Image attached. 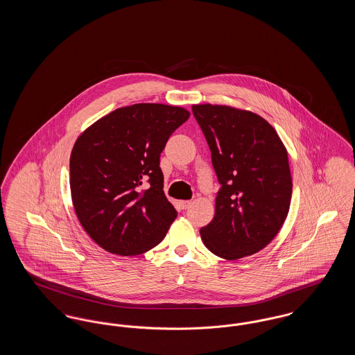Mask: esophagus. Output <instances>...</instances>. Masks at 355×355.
<instances>
[{
  "instance_id": "obj_1",
  "label": "esophagus",
  "mask_w": 355,
  "mask_h": 355,
  "mask_svg": "<svg viewBox=\"0 0 355 355\" xmlns=\"http://www.w3.org/2000/svg\"><path fill=\"white\" fill-rule=\"evenodd\" d=\"M190 206H191V201H189V200H185V201H180V207H181L182 210L189 209Z\"/></svg>"
}]
</instances>
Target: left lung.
<instances>
[{
  "label": "left lung",
  "mask_w": 355,
  "mask_h": 355,
  "mask_svg": "<svg viewBox=\"0 0 355 355\" xmlns=\"http://www.w3.org/2000/svg\"><path fill=\"white\" fill-rule=\"evenodd\" d=\"M211 152L220 189L213 220L200 230L205 246L234 261L252 255L286 220L293 182L287 152L266 119L222 105H193Z\"/></svg>",
  "instance_id": "8db88e82"
}]
</instances>
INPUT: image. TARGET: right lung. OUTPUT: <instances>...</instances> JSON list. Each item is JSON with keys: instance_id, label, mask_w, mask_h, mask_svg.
Instances as JSON below:
<instances>
[{"instance_id": "add662e5", "label": "right lung", "mask_w": 355, "mask_h": 355, "mask_svg": "<svg viewBox=\"0 0 355 355\" xmlns=\"http://www.w3.org/2000/svg\"><path fill=\"white\" fill-rule=\"evenodd\" d=\"M190 113L180 106L119 107L80 135L70 155V191L85 232L106 252L157 246L177 217L164 193L159 157Z\"/></svg>"}]
</instances>
